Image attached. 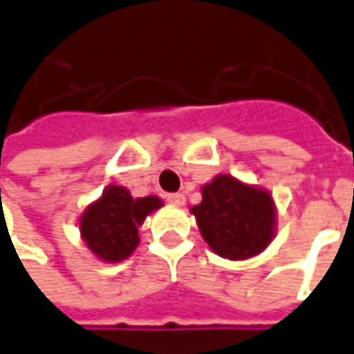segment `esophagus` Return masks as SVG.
Wrapping results in <instances>:
<instances>
[{"label": "esophagus", "mask_w": 354, "mask_h": 354, "mask_svg": "<svg viewBox=\"0 0 354 354\" xmlns=\"http://www.w3.org/2000/svg\"><path fill=\"white\" fill-rule=\"evenodd\" d=\"M165 199L172 205H184L185 203V197L184 194H167L165 195Z\"/></svg>", "instance_id": "1"}]
</instances>
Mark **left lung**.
Returning <instances> with one entry per match:
<instances>
[{"instance_id": "obj_1", "label": "left lung", "mask_w": 354, "mask_h": 354, "mask_svg": "<svg viewBox=\"0 0 354 354\" xmlns=\"http://www.w3.org/2000/svg\"><path fill=\"white\" fill-rule=\"evenodd\" d=\"M192 212L212 251L232 261L261 253L274 234L270 195L224 174L203 187L201 205Z\"/></svg>"}]
</instances>
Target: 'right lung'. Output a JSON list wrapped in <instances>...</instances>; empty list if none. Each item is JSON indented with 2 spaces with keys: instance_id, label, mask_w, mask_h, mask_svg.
<instances>
[{
  "instance_id": "add662e5",
  "label": "right lung",
  "mask_w": 354,
  "mask_h": 354,
  "mask_svg": "<svg viewBox=\"0 0 354 354\" xmlns=\"http://www.w3.org/2000/svg\"><path fill=\"white\" fill-rule=\"evenodd\" d=\"M160 205L159 197L134 199L124 187L111 185L80 218L84 241L100 259L118 263L132 254L140 241L138 226Z\"/></svg>"
}]
</instances>
